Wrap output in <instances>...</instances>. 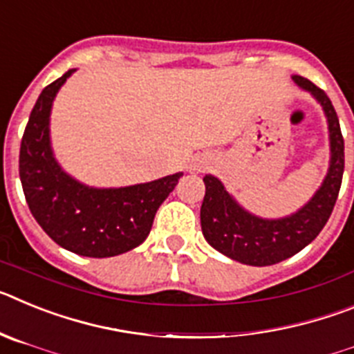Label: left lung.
Masks as SVG:
<instances>
[{
    "label": "left lung",
    "instance_id": "8db88e82",
    "mask_svg": "<svg viewBox=\"0 0 354 354\" xmlns=\"http://www.w3.org/2000/svg\"><path fill=\"white\" fill-rule=\"evenodd\" d=\"M324 108L330 129L331 161L326 179L314 198L296 214L282 220H262L237 205L223 184L205 175V196L200 209L202 232L209 245L227 257L250 266H271L292 257L319 236L335 207L344 174V138L330 97L306 77L294 76Z\"/></svg>",
    "mask_w": 354,
    "mask_h": 354
}]
</instances>
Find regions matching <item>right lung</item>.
I'll list each match as a JSON object with an SVG mask.
<instances>
[{"mask_svg": "<svg viewBox=\"0 0 354 354\" xmlns=\"http://www.w3.org/2000/svg\"><path fill=\"white\" fill-rule=\"evenodd\" d=\"M72 72L48 84L31 109L21 140L19 177L31 214L56 245L83 257H115L147 239L156 211L183 174L118 189H93L64 174L49 145V111Z\"/></svg>", "mask_w": 354, "mask_h": 354, "instance_id": "obj_1", "label": "right lung"}]
</instances>
